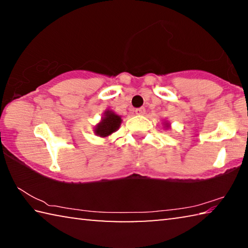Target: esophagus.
<instances>
[{
  "label": "esophagus",
  "instance_id": "obj_1",
  "mask_svg": "<svg viewBox=\"0 0 248 248\" xmlns=\"http://www.w3.org/2000/svg\"><path fill=\"white\" fill-rule=\"evenodd\" d=\"M136 114L139 116H143L145 114V109L144 108H137L136 109Z\"/></svg>",
  "mask_w": 248,
  "mask_h": 248
}]
</instances>
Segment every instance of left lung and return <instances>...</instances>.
<instances>
[{
    "label": "left lung",
    "mask_w": 248,
    "mask_h": 248,
    "mask_svg": "<svg viewBox=\"0 0 248 248\" xmlns=\"http://www.w3.org/2000/svg\"><path fill=\"white\" fill-rule=\"evenodd\" d=\"M163 124H164V129H170V124L169 123V121H164V123H163Z\"/></svg>",
    "instance_id": "left-lung-1"
}]
</instances>
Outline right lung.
I'll return each mask as SVG.
<instances>
[{"instance_id": "right-lung-1", "label": "right lung", "mask_w": 248, "mask_h": 248, "mask_svg": "<svg viewBox=\"0 0 248 248\" xmlns=\"http://www.w3.org/2000/svg\"><path fill=\"white\" fill-rule=\"evenodd\" d=\"M121 123H123L121 116L117 115L115 111L110 110V109H107V110H105L99 123L94 127L95 136L108 138L120 128Z\"/></svg>"}]
</instances>
